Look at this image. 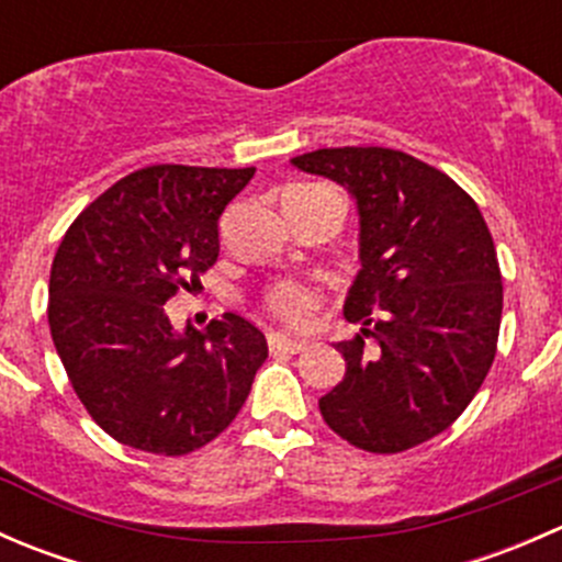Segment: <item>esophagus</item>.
I'll return each instance as SVG.
<instances>
[{
  "mask_svg": "<svg viewBox=\"0 0 562 562\" xmlns=\"http://www.w3.org/2000/svg\"><path fill=\"white\" fill-rule=\"evenodd\" d=\"M304 348H307V345L299 342V339L285 337V334H269L271 353H302Z\"/></svg>",
  "mask_w": 562,
  "mask_h": 562,
  "instance_id": "esophagus-1",
  "label": "esophagus"
}]
</instances>
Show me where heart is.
Returning a JSON list of instances; mask_svg holds the SVG:
<instances>
[{
  "label": "heart",
  "mask_w": 562,
  "mask_h": 562,
  "mask_svg": "<svg viewBox=\"0 0 562 562\" xmlns=\"http://www.w3.org/2000/svg\"><path fill=\"white\" fill-rule=\"evenodd\" d=\"M266 304L280 321L291 323V326H304L310 313L315 310L317 299L310 288L299 285V282H280V285L271 288Z\"/></svg>",
  "instance_id": "heart-1"
}]
</instances>
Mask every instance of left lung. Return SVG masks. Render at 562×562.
I'll return each instance as SVG.
<instances>
[{"label": "left lung", "instance_id": "1", "mask_svg": "<svg viewBox=\"0 0 562 562\" xmlns=\"http://www.w3.org/2000/svg\"><path fill=\"white\" fill-rule=\"evenodd\" d=\"M291 162L359 209L345 317L361 334L334 345L345 378L317 400L323 422L372 454L413 449L462 416L495 361L503 282L490 228L454 179L405 151L342 146Z\"/></svg>", "mask_w": 562, "mask_h": 562}]
</instances>
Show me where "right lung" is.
<instances>
[{
  "label": "right lung",
  "instance_id": "right-lung-1",
  "mask_svg": "<svg viewBox=\"0 0 562 562\" xmlns=\"http://www.w3.org/2000/svg\"><path fill=\"white\" fill-rule=\"evenodd\" d=\"M255 168L149 166L89 203L56 249L48 326L89 416L119 443L181 457L236 418L269 348L236 313L176 331L162 304L220 255V214Z\"/></svg>",
  "mask_w": 562,
  "mask_h": 562
}]
</instances>
